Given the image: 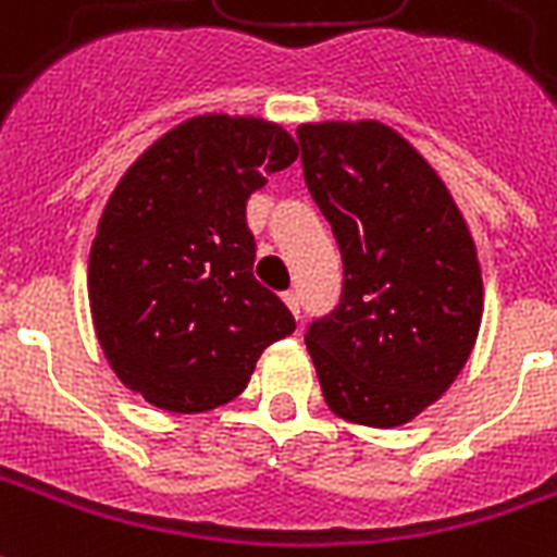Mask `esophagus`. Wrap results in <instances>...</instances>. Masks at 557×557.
<instances>
[{"mask_svg": "<svg viewBox=\"0 0 557 557\" xmlns=\"http://www.w3.org/2000/svg\"><path fill=\"white\" fill-rule=\"evenodd\" d=\"M283 304L289 307L295 319H300V298H298V292H283Z\"/></svg>", "mask_w": 557, "mask_h": 557, "instance_id": "1", "label": "esophagus"}]
</instances>
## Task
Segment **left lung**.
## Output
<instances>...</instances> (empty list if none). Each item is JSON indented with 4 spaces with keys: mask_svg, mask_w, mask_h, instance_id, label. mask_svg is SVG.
Returning a JSON list of instances; mask_svg holds the SVG:
<instances>
[{
    "mask_svg": "<svg viewBox=\"0 0 557 557\" xmlns=\"http://www.w3.org/2000/svg\"><path fill=\"white\" fill-rule=\"evenodd\" d=\"M298 141L345 265L339 307L304 336L321 395L354 425H407L475 348L484 283L472 233L446 183L393 126L300 123Z\"/></svg>",
    "mask_w": 557,
    "mask_h": 557,
    "instance_id": "8db88e82",
    "label": "left lung"
}]
</instances>
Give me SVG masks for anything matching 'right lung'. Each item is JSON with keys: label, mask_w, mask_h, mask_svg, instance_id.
<instances>
[{"label": "right lung", "mask_w": 557, "mask_h": 557, "mask_svg": "<svg viewBox=\"0 0 557 557\" xmlns=\"http://www.w3.org/2000/svg\"><path fill=\"white\" fill-rule=\"evenodd\" d=\"M298 159L280 123L188 117L129 164L88 259L94 331L111 372L168 413H203L245 393L295 319L253 280L247 197Z\"/></svg>", "instance_id": "1"}]
</instances>
